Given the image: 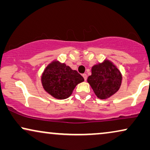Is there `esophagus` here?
Masks as SVG:
<instances>
[{"label":"esophagus","instance_id":"34e87169","mask_svg":"<svg viewBox=\"0 0 150 150\" xmlns=\"http://www.w3.org/2000/svg\"><path fill=\"white\" fill-rule=\"evenodd\" d=\"M82 76H83V77H84V80L85 81H86V79H87V75H86V74H83V75H82Z\"/></svg>","mask_w":150,"mask_h":150}]
</instances>
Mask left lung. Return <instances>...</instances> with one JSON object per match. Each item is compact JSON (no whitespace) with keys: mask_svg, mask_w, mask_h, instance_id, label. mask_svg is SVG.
<instances>
[{"mask_svg":"<svg viewBox=\"0 0 150 150\" xmlns=\"http://www.w3.org/2000/svg\"><path fill=\"white\" fill-rule=\"evenodd\" d=\"M122 74L109 60L96 64L91 69V75L87 81L100 99L104 100L114 95L122 83Z\"/></svg>","mask_w":150,"mask_h":150,"instance_id":"1","label":"left lung"}]
</instances>
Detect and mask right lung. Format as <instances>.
Masks as SVG:
<instances>
[{
	"label": "right lung",
	"mask_w": 150,
	"mask_h": 150,
	"mask_svg": "<svg viewBox=\"0 0 150 150\" xmlns=\"http://www.w3.org/2000/svg\"><path fill=\"white\" fill-rule=\"evenodd\" d=\"M84 78L75 70L64 63L54 60L46 66L41 75L44 90L56 99H66L75 86L84 81Z\"/></svg>",
	"instance_id": "obj_1"
}]
</instances>
